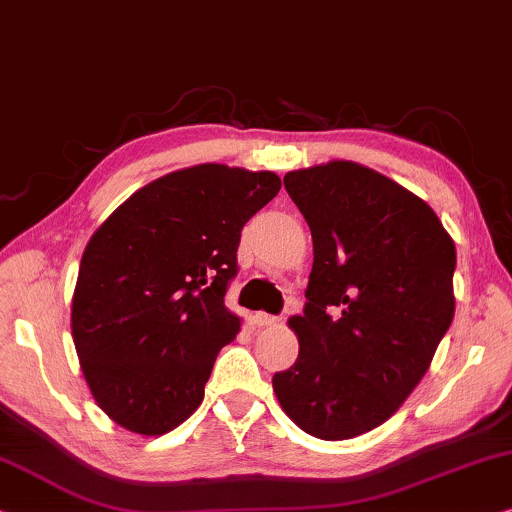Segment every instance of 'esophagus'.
Returning <instances> with one entry per match:
<instances>
[{
    "instance_id": "esophagus-1",
    "label": "esophagus",
    "mask_w": 512,
    "mask_h": 512,
    "mask_svg": "<svg viewBox=\"0 0 512 512\" xmlns=\"http://www.w3.org/2000/svg\"><path fill=\"white\" fill-rule=\"evenodd\" d=\"M254 323L261 325V328H274V325H279V316L265 314V311H256Z\"/></svg>"
}]
</instances>
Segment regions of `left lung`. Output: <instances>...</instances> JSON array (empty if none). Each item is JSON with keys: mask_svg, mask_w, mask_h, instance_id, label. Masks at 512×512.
<instances>
[{"mask_svg": "<svg viewBox=\"0 0 512 512\" xmlns=\"http://www.w3.org/2000/svg\"><path fill=\"white\" fill-rule=\"evenodd\" d=\"M314 265L291 369L272 376L281 409L323 441L383 425L429 369L455 316V242L422 198L353 161L291 170Z\"/></svg>", "mask_w": 512, "mask_h": 512, "instance_id": "1", "label": "left lung"}]
</instances>
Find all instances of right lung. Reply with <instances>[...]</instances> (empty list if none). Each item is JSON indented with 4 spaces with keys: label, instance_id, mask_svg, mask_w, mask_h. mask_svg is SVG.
<instances>
[{
    "label": "right lung",
    "instance_id": "add662e5",
    "mask_svg": "<svg viewBox=\"0 0 512 512\" xmlns=\"http://www.w3.org/2000/svg\"><path fill=\"white\" fill-rule=\"evenodd\" d=\"M270 170L201 164L129 196L85 247L71 332L96 404L143 436L203 402L221 348L240 332L224 295L240 233L279 194Z\"/></svg>",
    "mask_w": 512,
    "mask_h": 512
}]
</instances>
